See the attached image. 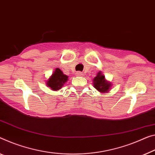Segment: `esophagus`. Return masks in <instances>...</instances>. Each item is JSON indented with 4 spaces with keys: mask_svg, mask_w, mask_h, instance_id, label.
<instances>
[{
    "mask_svg": "<svg viewBox=\"0 0 155 155\" xmlns=\"http://www.w3.org/2000/svg\"><path fill=\"white\" fill-rule=\"evenodd\" d=\"M76 75H77L78 76H83L84 75V74H83L82 72H80V71H78V72L76 73Z\"/></svg>",
    "mask_w": 155,
    "mask_h": 155,
    "instance_id": "obj_1",
    "label": "esophagus"
}]
</instances>
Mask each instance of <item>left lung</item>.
I'll list each match as a JSON object with an SVG mask.
<instances>
[{
  "label": "left lung",
  "mask_w": 155,
  "mask_h": 155,
  "mask_svg": "<svg viewBox=\"0 0 155 155\" xmlns=\"http://www.w3.org/2000/svg\"><path fill=\"white\" fill-rule=\"evenodd\" d=\"M94 87L100 92H107L110 89L111 83L107 82L104 80V76L101 74V72L97 73L96 78L94 79Z\"/></svg>",
  "instance_id": "8db88e82"
}]
</instances>
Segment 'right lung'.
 <instances>
[{"label": "right lung", "instance_id": "right-lung-1", "mask_svg": "<svg viewBox=\"0 0 155 155\" xmlns=\"http://www.w3.org/2000/svg\"><path fill=\"white\" fill-rule=\"evenodd\" d=\"M67 80L68 76L64 75L62 71L59 68H56L51 78L47 81V85L53 91H58L62 87L64 83Z\"/></svg>", "mask_w": 155, "mask_h": 155}]
</instances>
